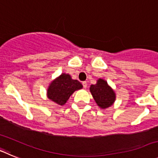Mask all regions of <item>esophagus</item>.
I'll return each instance as SVG.
<instances>
[{"instance_id": "obj_1", "label": "esophagus", "mask_w": 158, "mask_h": 158, "mask_svg": "<svg viewBox=\"0 0 158 158\" xmlns=\"http://www.w3.org/2000/svg\"><path fill=\"white\" fill-rule=\"evenodd\" d=\"M82 85H83V87L85 88V89H86V88H87V83H86V81L82 82Z\"/></svg>"}]
</instances>
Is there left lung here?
<instances>
[{
    "label": "left lung",
    "instance_id": "obj_1",
    "mask_svg": "<svg viewBox=\"0 0 158 158\" xmlns=\"http://www.w3.org/2000/svg\"><path fill=\"white\" fill-rule=\"evenodd\" d=\"M89 89L97 105L102 109L107 108L115 102V92L103 79L100 78L96 85H92Z\"/></svg>",
    "mask_w": 158,
    "mask_h": 158
}]
</instances>
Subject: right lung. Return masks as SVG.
Segmentation results:
<instances>
[{"label":"right lung","instance_id":"right-lung-1","mask_svg":"<svg viewBox=\"0 0 158 158\" xmlns=\"http://www.w3.org/2000/svg\"><path fill=\"white\" fill-rule=\"evenodd\" d=\"M82 87L81 82L73 80L70 75L62 73L50 84L47 89V96L58 105H64L69 96Z\"/></svg>","mask_w":158,"mask_h":158}]
</instances>
